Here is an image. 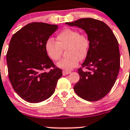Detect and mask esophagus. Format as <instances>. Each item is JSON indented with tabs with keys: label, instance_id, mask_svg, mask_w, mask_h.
<instances>
[{
	"label": "esophagus",
	"instance_id": "obj_1",
	"mask_svg": "<svg viewBox=\"0 0 130 130\" xmlns=\"http://www.w3.org/2000/svg\"><path fill=\"white\" fill-rule=\"evenodd\" d=\"M71 72L70 71H67V70H64V71H63V76L67 75V74H70Z\"/></svg>",
	"mask_w": 130,
	"mask_h": 130
}]
</instances>
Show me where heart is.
<instances>
[{
	"mask_svg": "<svg viewBox=\"0 0 130 130\" xmlns=\"http://www.w3.org/2000/svg\"><path fill=\"white\" fill-rule=\"evenodd\" d=\"M90 40L85 34H79L76 30L66 28L57 36V41L53 39H47L45 48L48 56L52 60L58 61L62 53V49L66 48L67 56L57 63L61 69L69 70L74 68L87 56L90 48Z\"/></svg>",
	"mask_w": 130,
	"mask_h": 130,
	"instance_id": "obj_1",
	"label": "heart"
}]
</instances>
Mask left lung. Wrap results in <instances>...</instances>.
I'll list each match as a JSON object with an SVG mask.
<instances>
[{
    "mask_svg": "<svg viewBox=\"0 0 130 130\" xmlns=\"http://www.w3.org/2000/svg\"><path fill=\"white\" fill-rule=\"evenodd\" d=\"M65 24L82 29L90 40V48L79 80L74 86L75 93L87 101H97L110 91L120 69L119 43L111 28L104 22L92 18L80 19Z\"/></svg>",
    "mask_w": 130,
    "mask_h": 130,
    "instance_id": "8db88e82",
    "label": "left lung"
}]
</instances>
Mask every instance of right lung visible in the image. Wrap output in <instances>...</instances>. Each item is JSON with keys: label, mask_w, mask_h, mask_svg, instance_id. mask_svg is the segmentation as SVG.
I'll use <instances>...</instances> for the list:
<instances>
[{"label": "right lung", "mask_w": 130, "mask_h": 130, "mask_svg": "<svg viewBox=\"0 0 130 130\" xmlns=\"http://www.w3.org/2000/svg\"><path fill=\"white\" fill-rule=\"evenodd\" d=\"M58 25L31 23L11 37L6 54L8 76L13 88L28 102L46 100L54 93L62 71L48 56L45 43ZM53 68L50 71L45 70Z\"/></svg>", "instance_id": "1"}]
</instances>
